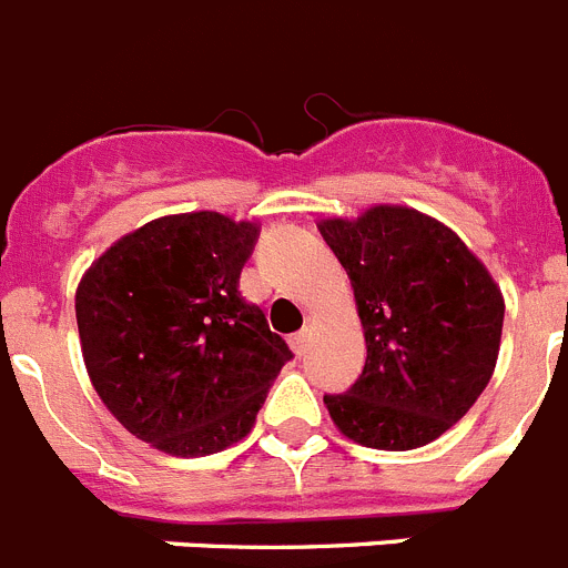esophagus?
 <instances>
[{
	"label": "esophagus",
	"instance_id": "34e87169",
	"mask_svg": "<svg viewBox=\"0 0 568 568\" xmlns=\"http://www.w3.org/2000/svg\"><path fill=\"white\" fill-rule=\"evenodd\" d=\"M307 344H310V329L307 327L298 329V333H295V335H290V346H293V349H295V355L307 353Z\"/></svg>",
	"mask_w": 568,
	"mask_h": 568
}]
</instances>
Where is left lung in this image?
Wrapping results in <instances>:
<instances>
[{
    "mask_svg": "<svg viewBox=\"0 0 568 568\" xmlns=\"http://www.w3.org/2000/svg\"><path fill=\"white\" fill-rule=\"evenodd\" d=\"M321 235L355 290L366 364L346 393L324 395L346 438L418 449L458 424L495 373L504 295L464 241L395 204L327 219Z\"/></svg>",
    "mask_w": 568,
    "mask_h": 568,
    "instance_id": "1",
    "label": "left lung"
}]
</instances>
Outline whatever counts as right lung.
Masks as SVG:
<instances>
[{
    "mask_svg": "<svg viewBox=\"0 0 568 568\" xmlns=\"http://www.w3.org/2000/svg\"><path fill=\"white\" fill-rule=\"evenodd\" d=\"M258 227L222 213L164 215L119 239L77 290L93 389L115 420L175 458L253 429L293 358L239 290Z\"/></svg>",
    "mask_w": 568,
    "mask_h": 568,
    "instance_id": "right-lung-1",
    "label": "right lung"
}]
</instances>
